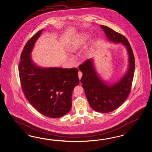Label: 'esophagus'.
I'll list each match as a JSON object with an SVG mask.
<instances>
[{
    "mask_svg": "<svg viewBox=\"0 0 152 152\" xmlns=\"http://www.w3.org/2000/svg\"><path fill=\"white\" fill-rule=\"evenodd\" d=\"M78 77H79V79H80V80H81V77H82V72L80 71H78Z\"/></svg>",
    "mask_w": 152,
    "mask_h": 152,
    "instance_id": "34e87169",
    "label": "esophagus"
}]
</instances>
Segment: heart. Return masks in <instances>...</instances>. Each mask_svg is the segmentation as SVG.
I'll return each instance as SVG.
<instances>
[{
	"label": "heart",
	"mask_w": 152,
	"mask_h": 152,
	"mask_svg": "<svg viewBox=\"0 0 152 152\" xmlns=\"http://www.w3.org/2000/svg\"><path fill=\"white\" fill-rule=\"evenodd\" d=\"M87 40V37L86 35L82 34L80 36L79 38L75 40L69 47V51L71 52H75L78 51L81 46L85 43Z\"/></svg>",
	"instance_id": "heart-1"
}]
</instances>
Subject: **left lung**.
I'll return each instance as SVG.
<instances>
[{
	"label": "left lung",
	"mask_w": 152,
	"mask_h": 152,
	"mask_svg": "<svg viewBox=\"0 0 152 152\" xmlns=\"http://www.w3.org/2000/svg\"><path fill=\"white\" fill-rule=\"evenodd\" d=\"M100 27L109 41L115 43L121 42L125 46L129 55L128 71L115 84L108 85L101 80L95 70L91 59L78 66L83 74L81 79L82 86L91 107L95 111L106 113L118 108L128 98L134 78L135 61L130 44L124 35L107 26Z\"/></svg>",
	"instance_id": "1"
}]
</instances>
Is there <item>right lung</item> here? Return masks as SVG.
I'll return each mask as SVG.
<instances>
[{
  "label": "right lung",
  "mask_w": 152,
  "mask_h": 152,
  "mask_svg": "<svg viewBox=\"0 0 152 152\" xmlns=\"http://www.w3.org/2000/svg\"><path fill=\"white\" fill-rule=\"evenodd\" d=\"M43 29L28 41L21 53L19 75L22 91L28 101L42 115L61 117L70 111L73 89L80 83L77 69L43 68L31 57L34 44Z\"/></svg>",
  "instance_id": "obj_1"
}]
</instances>
